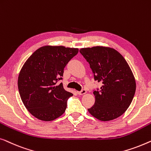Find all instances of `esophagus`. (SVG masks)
Returning a JSON list of instances; mask_svg holds the SVG:
<instances>
[{
    "label": "esophagus",
    "mask_w": 151,
    "mask_h": 151,
    "mask_svg": "<svg viewBox=\"0 0 151 151\" xmlns=\"http://www.w3.org/2000/svg\"><path fill=\"white\" fill-rule=\"evenodd\" d=\"M86 92H87V91L86 90H82L81 91H79V92H78L77 93H78V94H79V95H83V94H86Z\"/></svg>",
    "instance_id": "34e87169"
}]
</instances>
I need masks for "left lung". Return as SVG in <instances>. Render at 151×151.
Returning <instances> with one entry per match:
<instances>
[{"instance_id": "left-lung-1", "label": "left lung", "mask_w": 151, "mask_h": 151, "mask_svg": "<svg viewBox=\"0 0 151 151\" xmlns=\"http://www.w3.org/2000/svg\"><path fill=\"white\" fill-rule=\"evenodd\" d=\"M81 52L90 63L94 80L101 82L100 90L94 91L95 103L90 113L101 121H110L122 116L130 106L136 83L127 61L112 48L94 46L81 48Z\"/></svg>"}]
</instances>
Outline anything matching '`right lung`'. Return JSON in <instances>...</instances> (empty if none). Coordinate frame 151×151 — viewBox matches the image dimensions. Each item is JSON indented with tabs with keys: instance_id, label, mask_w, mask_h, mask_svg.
Wrapping results in <instances>:
<instances>
[{
	"instance_id": "right-lung-1",
	"label": "right lung",
	"mask_w": 151,
	"mask_h": 151,
	"mask_svg": "<svg viewBox=\"0 0 151 151\" xmlns=\"http://www.w3.org/2000/svg\"><path fill=\"white\" fill-rule=\"evenodd\" d=\"M78 49L63 46H44L29 57L19 73L18 86L23 104L42 121H52L64 113L73 94L64 90L63 69Z\"/></svg>"
}]
</instances>
